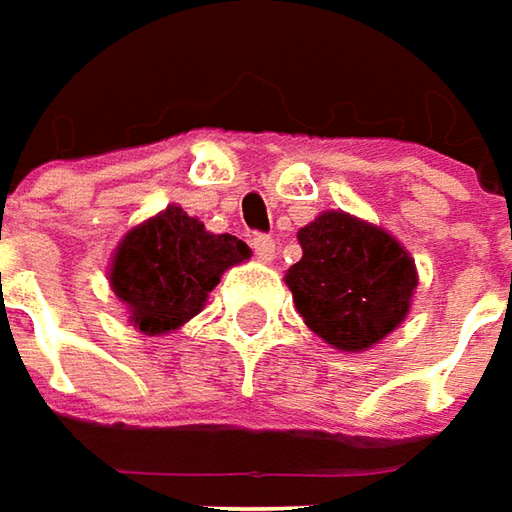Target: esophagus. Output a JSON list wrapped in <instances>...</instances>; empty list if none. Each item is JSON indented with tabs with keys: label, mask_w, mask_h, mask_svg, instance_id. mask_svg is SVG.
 <instances>
[{
	"label": "esophagus",
	"mask_w": 512,
	"mask_h": 512,
	"mask_svg": "<svg viewBox=\"0 0 512 512\" xmlns=\"http://www.w3.org/2000/svg\"><path fill=\"white\" fill-rule=\"evenodd\" d=\"M250 245H253V253H256L262 262H273V256H276V242H273V236L256 233V236L250 239Z\"/></svg>",
	"instance_id": "esophagus-1"
}]
</instances>
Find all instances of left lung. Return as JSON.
Returning a JSON list of instances; mask_svg holds the SVG:
<instances>
[{
	"mask_svg": "<svg viewBox=\"0 0 512 512\" xmlns=\"http://www.w3.org/2000/svg\"><path fill=\"white\" fill-rule=\"evenodd\" d=\"M298 242L304 256L284 281L315 335L341 352H363L400 327L417 290V267L392 233L327 211L298 231Z\"/></svg>",
	"mask_w": 512,
	"mask_h": 512,
	"instance_id": "left-lung-1",
	"label": "left lung"
}]
</instances>
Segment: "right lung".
<instances>
[{
    "label": "right lung",
    "mask_w": 512,
    "mask_h": 512,
    "mask_svg": "<svg viewBox=\"0 0 512 512\" xmlns=\"http://www.w3.org/2000/svg\"><path fill=\"white\" fill-rule=\"evenodd\" d=\"M248 256L242 239L208 233L200 219L180 205H168L123 236L109 267V284L140 332L163 335L194 318L219 276Z\"/></svg>",
    "instance_id": "right-lung-1"
}]
</instances>
